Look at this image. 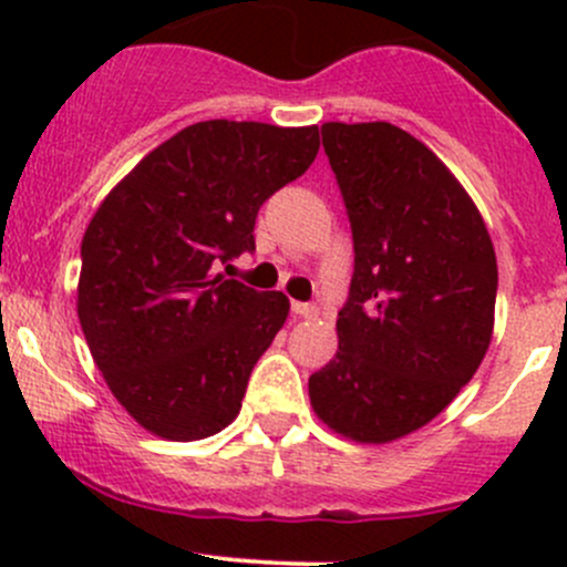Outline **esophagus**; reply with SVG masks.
<instances>
[{
  "instance_id": "1",
  "label": "esophagus",
  "mask_w": 567,
  "mask_h": 567,
  "mask_svg": "<svg viewBox=\"0 0 567 567\" xmlns=\"http://www.w3.org/2000/svg\"><path fill=\"white\" fill-rule=\"evenodd\" d=\"M293 316L316 318L318 316V307L316 305H307V301H293Z\"/></svg>"
}]
</instances>
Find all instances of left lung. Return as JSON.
I'll use <instances>...</instances> for the list:
<instances>
[{"instance_id":"8db88e82","label":"left lung","mask_w":567,"mask_h":567,"mask_svg":"<svg viewBox=\"0 0 567 567\" xmlns=\"http://www.w3.org/2000/svg\"><path fill=\"white\" fill-rule=\"evenodd\" d=\"M353 238L340 348L310 375L312 409L353 442L384 444L442 414L494 329L496 255L453 173L392 123H323Z\"/></svg>"}]
</instances>
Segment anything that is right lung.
Masks as SVG:
<instances>
[{
  "label": "right lung",
  "mask_w": 567,
  "mask_h": 567,
  "mask_svg": "<svg viewBox=\"0 0 567 567\" xmlns=\"http://www.w3.org/2000/svg\"><path fill=\"white\" fill-rule=\"evenodd\" d=\"M318 147V125L205 120L147 153L95 210L79 320L109 390L156 436L197 442L241 411L290 301L219 266L255 251L260 205Z\"/></svg>",
  "instance_id": "add662e5"
}]
</instances>
